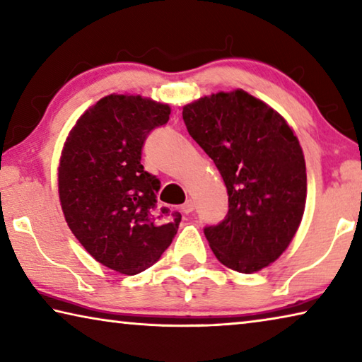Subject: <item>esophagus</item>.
<instances>
[{
    "label": "esophagus",
    "mask_w": 362,
    "mask_h": 362,
    "mask_svg": "<svg viewBox=\"0 0 362 362\" xmlns=\"http://www.w3.org/2000/svg\"><path fill=\"white\" fill-rule=\"evenodd\" d=\"M182 209H183V212H185V214L193 212L194 211V201L193 199H187L185 204L182 206Z\"/></svg>",
    "instance_id": "esophagus-1"
}]
</instances>
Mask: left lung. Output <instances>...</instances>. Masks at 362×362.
Wrapping results in <instances>:
<instances>
[{
  "instance_id": "1",
  "label": "left lung",
  "mask_w": 362,
  "mask_h": 362,
  "mask_svg": "<svg viewBox=\"0 0 362 362\" xmlns=\"http://www.w3.org/2000/svg\"><path fill=\"white\" fill-rule=\"evenodd\" d=\"M182 116L228 193L225 220L204 228L214 255L235 272H260L289 247L303 217L306 168L297 136L243 89L201 97Z\"/></svg>"
}]
</instances>
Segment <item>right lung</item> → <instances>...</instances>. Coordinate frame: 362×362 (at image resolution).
Instances as JSON below:
<instances>
[{
	"instance_id": "right-lung-1",
	"label": "right lung",
	"mask_w": 362,
	"mask_h": 362,
	"mask_svg": "<svg viewBox=\"0 0 362 362\" xmlns=\"http://www.w3.org/2000/svg\"><path fill=\"white\" fill-rule=\"evenodd\" d=\"M170 107L142 95L110 94L79 116L59 163V198L73 235L94 259L121 274L144 272L166 250L180 212L156 209L161 182L144 169L148 134Z\"/></svg>"
}]
</instances>
